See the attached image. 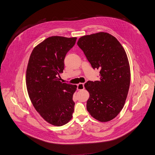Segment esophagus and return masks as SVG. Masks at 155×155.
Returning <instances> with one entry per match:
<instances>
[{
  "mask_svg": "<svg viewBox=\"0 0 155 155\" xmlns=\"http://www.w3.org/2000/svg\"><path fill=\"white\" fill-rule=\"evenodd\" d=\"M77 88H78V90H83L84 88V83H79L77 85Z\"/></svg>",
  "mask_w": 155,
  "mask_h": 155,
  "instance_id": "esophagus-1",
  "label": "esophagus"
}]
</instances>
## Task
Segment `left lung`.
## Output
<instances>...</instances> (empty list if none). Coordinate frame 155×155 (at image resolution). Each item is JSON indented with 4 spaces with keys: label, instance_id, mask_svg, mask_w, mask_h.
<instances>
[{
    "label": "left lung",
    "instance_id": "left-lung-1",
    "mask_svg": "<svg viewBox=\"0 0 155 155\" xmlns=\"http://www.w3.org/2000/svg\"><path fill=\"white\" fill-rule=\"evenodd\" d=\"M77 45L92 68L100 69L99 81L84 84L90 94L87 110L98 121H109L121 112L127 96L130 73L126 53L118 40L106 32L83 36Z\"/></svg>",
    "mask_w": 155,
    "mask_h": 155
}]
</instances>
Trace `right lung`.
Returning <instances> with one entry per match:
<instances>
[{
    "mask_svg": "<svg viewBox=\"0 0 155 155\" xmlns=\"http://www.w3.org/2000/svg\"><path fill=\"white\" fill-rule=\"evenodd\" d=\"M77 38L53 36L34 48L26 71V86L30 99L41 117L56 126L72 118L77 86L62 83L58 78L64 69L66 54Z\"/></svg>",
    "mask_w": 155,
    "mask_h": 155,
    "instance_id": "add662e5",
    "label": "right lung"
}]
</instances>
